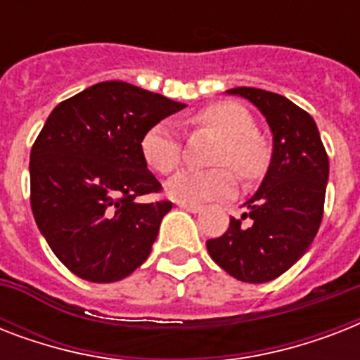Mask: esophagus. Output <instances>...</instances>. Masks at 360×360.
Masks as SVG:
<instances>
[{
  "label": "esophagus",
  "mask_w": 360,
  "mask_h": 360,
  "mask_svg": "<svg viewBox=\"0 0 360 360\" xmlns=\"http://www.w3.org/2000/svg\"><path fill=\"white\" fill-rule=\"evenodd\" d=\"M179 207L188 211V213H200V211L203 209L200 203H185V202H179Z\"/></svg>",
  "instance_id": "esophagus-1"
}]
</instances>
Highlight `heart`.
Wrapping results in <instances>:
<instances>
[{"mask_svg":"<svg viewBox=\"0 0 360 360\" xmlns=\"http://www.w3.org/2000/svg\"><path fill=\"white\" fill-rule=\"evenodd\" d=\"M186 124L211 130L220 138L213 155V169H185L168 183V194L177 202L196 203L228 198L236 191V172L240 181L256 183L267 174L271 143L256 130V121L245 106L220 101L192 114ZM140 151L146 164L160 175L179 168L183 141L169 121H158L143 132Z\"/></svg>","mask_w":360,"mask_h":360,"instance_id":"b5f03b06","label":"heart"}]
</instances>
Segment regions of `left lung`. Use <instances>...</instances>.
Instances as JSON below:
<instances>
[{"mask_svg": "<svg viewBox=\"0 0 360 360\" xmlns=\"http://www.w3.org/2000/svg\"><path fill=\"white\" fill-rule=\"evenodd\" d=\"M256 104L273 130V158L259 191L207 240L209 256L233 278L262 284L278 278L312 245L323 219L329 157L312 115L278 93L233 87ZM247 220V224L242 222Z\"/></svg>", "mask_w": 360, "mask_h": 360, "instance_id": "obj_1", "label": "left lung"}]
</instances>
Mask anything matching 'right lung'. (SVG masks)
I'll list each match as a JSON object with an SVG mask.
<instances>
[{"instance_id":"obj_1","label":"right lung","mask_w":360,"mask_h":360,"mask_svg":"<svg viewBox=\"0 0 360 360\" xmlns=\"http://www.w3.org/2000/svg\"><path fill=\"white\" fill-rule=\"evenodd\" d=\"M185 108L127 82H101L59 103L30 155V203L39 230L76 276L108 284L146 262L169 200L147 169L140 140Z\"/></svg>"}]
</instances>
